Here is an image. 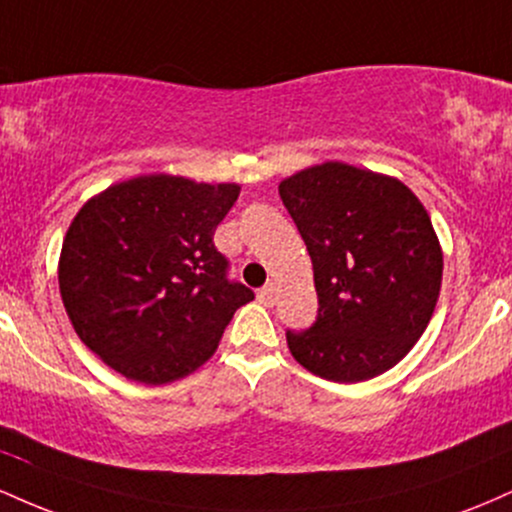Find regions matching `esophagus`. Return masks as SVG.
Wrapping results in <instances>:
<instances>
[{"instance_id":"esophagus-1","label":"esophagus","mask_w":512,"mask_h":512,"mask_svg":"<svg viewBox=\"0 0 512 512\" xmlns=\"http://www.w3.org/2000/svg\"><path fill=\"white\" fill-rule=\"evenodd\" d=\"M257 298H260V303H264V305H274V301H276L274 284H267L264 289L257 291Z\"/></svg>"}]
</instances>
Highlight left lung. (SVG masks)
Returning a JSON list of instances; mask_svg holds the SVG:
<instances>
[{
    "instance_id": "left-lung-1",
    "label": "left lung",
    "mask_w": 512,
    "mask_h": 512,
    "mask_svg": "<svg viewBox=\"0 0 512 512\" xmlns=\"http://www.w3.org/2000/svg\"><path fill=\"white\" fill-rule=\"evenodd\" d=\"M313 260L317 320L286 332L293 358L332 383H361L397 366L431 322L443 250L404 182L327 161L279 182Z\"/></svg>"
}]
</instances>
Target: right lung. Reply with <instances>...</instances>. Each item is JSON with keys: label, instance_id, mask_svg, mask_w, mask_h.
I'll use <instances>...</instances> for the list:
<instances>
[{"label": "right lung", "instance_id": "1", "mask_svg": "<svg viewBox=\"0 0 512 512\" xmlns=\"http://www.w3.org/2000/svg\"><path fill=\"white\" fill-rule=\"evenodd\" d=\"M236 182L139 175L91 197L60 255V293L76 334L110 368L144 385L185 378L209 361L240 305L214 231Z\"/></svg>", "mask_w": 512, "mask_h": 512}]
</instances>
